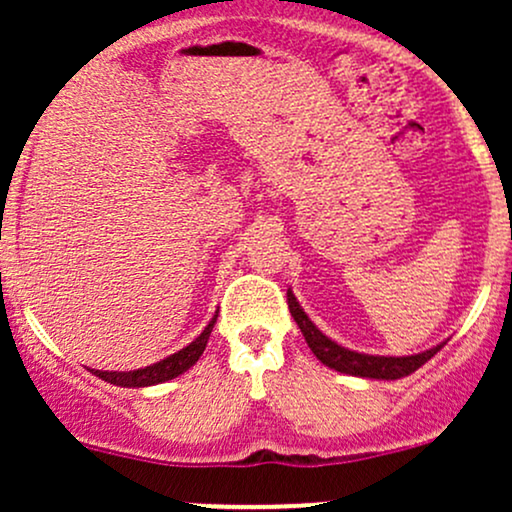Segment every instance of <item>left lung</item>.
Returning a JSON list of instances; mask_svg holds the SVG:
<instances>
[{"label": "left lung", "mask_w": 512, "mask_h": 512, "mask_svg": "<svg viewBox=\"0 0 512 512\" xmlns=\"http://www.w3.org/2000/svg\"><path fill=\"white\" fill-rule=\"evenodd\" d=\"M289 310L296 320V325L301 327L305 342H308L310 351L320 358L325 366H330L339 373L346 375H358V378H375V380H397L404 375L414 373L416 368H421L431 356H436L443 344L433 346V349L421 351L414 356H370V354H358V351L344 349L337 342H332L330 337H325L317 327L313 325L308 315L303 313V308L298 305L296 296L289 291Z\"/></svg>", "instance_id": "8db88e82"}]
</instances>
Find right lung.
Masks as SVG:
<instances>
[{"label": "right lung", "mask_w": 512, "mask_h": 512, "mask_svg": "<svg viewBox=\"0 0 512 512\" xmlns=\"http://www.w3.org/2000/svg\"><path fill=\"white\" fill-rule=\"evenodd\" d=\"M216 317H211V322L204 327V332L199 334L192 344H187L185 349H180L178 354H170L163 361L154 363V366H146L139 370H96V368H88L93 375L105 380V383L117 385V387H149V385H158V383H166V380L178 378V375L190 370L195 363L199 361V356L204 354L209 342V334L214 330L216 325Z\"/></svg>", "instance_id": "obj_1"}]
</instances>
